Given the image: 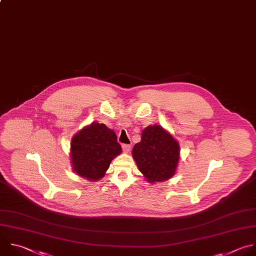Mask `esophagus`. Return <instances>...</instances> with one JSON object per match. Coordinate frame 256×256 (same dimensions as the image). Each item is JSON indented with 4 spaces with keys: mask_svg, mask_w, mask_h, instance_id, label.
Listing matches in <instances>:
<instances>
[{
    "mask_svg": "<svg viewBox=\"0 0 256 256\" xmlns=\"http://www.w3.org/2000/svg\"><path fill=\"white\" fill-rule=\"evenodd\" d=\"M122 146V150H124L126 152H128L130 150V148H132V146H130V144H124Z\"/></svg>",
    "mask_w": 256,
    "mask_h": 256,
    "instance_id": "obj_1",
    "label": "esophagus"
}]
</instances>
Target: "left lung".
<instances>
[{
	"mask_svg": "<svg viewBox=\"0 0 256 256\" xmlns=\"http://www.w3.org/2000/svg\"><path fill=\"white\" fill-rule=\"evenodd\" d=\"M132 156L140 173L150 183L172 178L180 160V146L160 126H148L132 148Z\"/></svg>",
	"mask_w": 256,
	"mask_h": 256,
	"instance_id": "1",
	"label": "left lung"
}]
</instances>
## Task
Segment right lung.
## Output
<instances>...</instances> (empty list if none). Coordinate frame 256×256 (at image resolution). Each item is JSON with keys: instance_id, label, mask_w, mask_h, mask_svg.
I'll list each match as a JSON object with an SVG mask.
<instances>
[{"instance_id": "obj_1", "label": "right lung", "mask_w": 256, "mask_h": 256, "mask_svg": "<svg viewBox=\"0 0 256 256\" xmlns=\"http://www.w3.org/2000/svg\"><path fill=\"white\" fill-rule=\"evenodd\" d=\"M70 150L73 171L94 182L106 175L112 160L122 152L116 132L98 122H92L73 136Z\"/></svg>"}]
</instances>
